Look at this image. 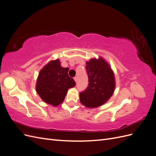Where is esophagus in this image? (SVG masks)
<instances>
[{"instance_id": "obj_1", "label": "esophagus", "mask_w": 156, "mask_h": 156, "mask_svg": "<svg viewBox=\"0 0 156 156\" xmlns=\"http://www.w3.org/2000/svg\"><path fill=\"white\" fill-rule=\"evenodd\" d=\"M73 79H74V81H75V83H76L77 81V77H75Z\"/></svg>"}]
</instances>
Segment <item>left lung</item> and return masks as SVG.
Here are the masks:
<instances>
[{
  "mask_svg": "<svg viewBox=\"0 0 156 156\" xmlns=\"http://www.w3.org/2000/svg\"><path fill=\"white\" fill-rule=\"evenodd\" d=\"M88 86L79 94V100L88 108H96L106 103L115 90V74L109 64L101 56L86 62Z\"/></svg>",
  "mask_w": 156,
  "mask_h": 156,
  "instance_id": "obj_1",
  "label": "left lung"
}]
</instances>
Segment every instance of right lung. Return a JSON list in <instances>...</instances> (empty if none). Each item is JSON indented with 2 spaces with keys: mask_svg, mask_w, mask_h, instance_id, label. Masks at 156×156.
I'll list each match as a JSON object with an SVG mask.
<instances>
[{
  "mask_svg": "<svg viewBox=\"0 0 156 156\" xmlns=\"http://www.w3.org/2000/svg\"><path fill=\"white\" fill-rule=\"evenodd\" d=\"M68 68L61 66L59 59L51 60L43 67L37 76L36 92L45 103L53 106L61 104L68 89L75 86L68 75Z\"/></svg>",
  "mask_w": 156,
  "mask_h": 156,
  "instance_id": "add662e5",
  "label": "right lung"
}]
</instances>
